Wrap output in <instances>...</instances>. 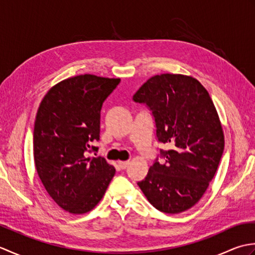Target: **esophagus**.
<instances>
[{
    "mask_svg": "<svg viewBox=\"0 0 255 255\" xmlns=\"http://www.w3.org/2000/svg\"><path fill=\"white\" fill-rule=\"evenodd\" d=\"M129 163H130V162L129 161H119L118 162V165H119V167H121V169H126V167L129 165Z\"/></svg>",
    "mask_w": 255,
    "mask_h": 255,
    "instance_id": "1",
    "label": "esophagus"
}]
</instances>
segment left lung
Returning <instances> with one entry per match:
<instances>
[{
  "instance_id": "8db88e82",
  "label": "left lung",
  "mask_w": 255,
  "mask_h": 255,
  "mask_svg": "<svg viewBox=\"0 0 255 255\" xmlns=\"http://www.w3.org/2000/svg\"><path fill=\"white\" fill-rule=\"evenodd\" d=\"M133 101L152 111L165 163L155 162L138 182L154 208L180 214L203 197L218 169L225 136L217 110L198 80L184 74L163 73L150 78Z\"/></svg>"
}]
</instances>
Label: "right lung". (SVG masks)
Listing matches in <instances>:
<instances>
[{"mask_svg":"<svg viewBox=\"0 0 255 255\" xmlns=\"http://www.w3.org/2000/svg\"><path fill=\"white\" fill-rule=\"evenodd\" d=\"M121 79L80 74L53 85L38 108L34 161L42 185L70 214L89 213L101 202L115 167L104 158H86L100 139L101 110Z\"/></svg>","mask_w":255,"mask_h":255,"instance_id":"right-lung-1","label":"right lung"}]
</instances>
